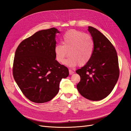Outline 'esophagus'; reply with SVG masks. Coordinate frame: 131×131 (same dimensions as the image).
<instances>
[{"mask_svg": "<svg viewBox=\"0 0 131 131\" xmlns=\"http://www.w3.org/2000/svg\"><path fill=\"white\" fill-rule=\"evenodd\" d=\"M69 74H70V75H72L74 73V71H73L72 70H71V69H69Z\"/></svg>", "mask_w": 131, "mask_h": 131, "instance_id": "34e87169", "label": "esophagus"}]
</instances>
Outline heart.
Segmentation results:
<instances>
[{"instance_id":"1","label":"heart","mask_w":131,"mask_h":131,"mask_svg":"<svg viewBox=\"0 0 131 131\" xmlns=\"http://www.w3.org/2000/svg\"><path fill=\"white\" fill-rule=\"evenodd\" d=\"M62 44L57 43L54 46L56 61L62 63L66 58L70 57L64 62L69 67L86 65L91 60L94 51V42L91 35L77 30H70L63 35Z\"/></svg>"}]
</instances>
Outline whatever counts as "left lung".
Here are the masks:
<instances>
[{"label":"left lung","instance_id":"1","mask_svg":"<svg viewBox=\"0 0 131 131\" xmlns=\"http://www.w3.org/2000/svg\"><path fill=\"white\" fill-rule=\"evenodd\" d=\"M88 30L94 40V51L89 62L76 71L80 77L77 87L88 100L100 101L112 92L118 80V57L113 45L103 34L91 26Z\"/></svg>","mask_w":131,"mask_h":131}]
</instances>
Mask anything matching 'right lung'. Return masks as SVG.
<instances>
[{
    "label": "right lung",
    "instance_id": "obj_1",
    "mask_svg": "<svg viewBox=\"0 0 131 131\" xmlns=\"http://www.w3.org/2000/svg\"><path fill=\"white\" fill-rule=\"evenodd\" d=\"M55 28L38 31L23 40L16 50L14 78L25 97L30 101L42 103L58 93L62 78L69 75L68 69L55 58Z\"/></svg>",
    "mask_w": 131,
    "mask_h": 131
}]
</instances>
